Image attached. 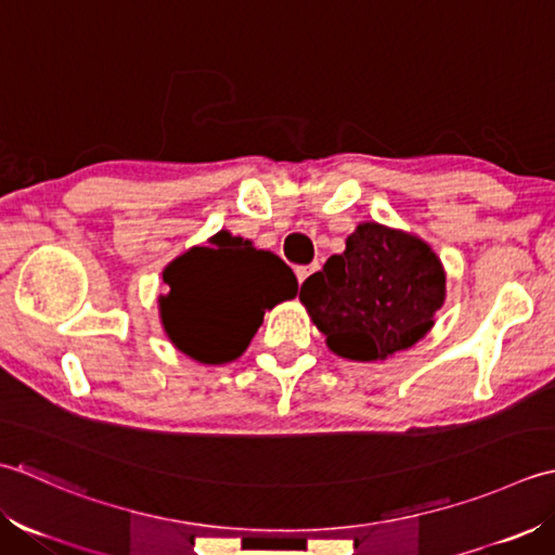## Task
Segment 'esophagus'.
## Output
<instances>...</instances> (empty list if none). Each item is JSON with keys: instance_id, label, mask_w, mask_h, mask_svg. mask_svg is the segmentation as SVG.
<instances>
[{"instance_id": "1", "label": "esophagus", "mask_w": 555, "mask_h": 555, "mask_svg": "<svg viewBox=\"0 0 555 555\" xmlns=\"http://www.w3.org/2000/svg\"><path fill=\"white\" fill-rule=\"evenodd\" d=\"M315 270H319V266H299L297 270H294V273H297V280H299V285L304 280H307L311 273H315Z\"/></svg>"}]
</instances>
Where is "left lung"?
<instances>
[{"instance_id": "8db88e82", "label": "left lung", "mask_w": 555, "mask_h": 555, "mask_svg": "<svg viewBox=\"0 0 555 555\" xmlns=\"http://www.w3.org/2000/svg\"><path fill=\"white\" fill-rule=\"evenodd\" d=\"M299 301L333 354L383 361L431 331L446 304V268L422 236L366 220L343 254L304 280Z\"/></svg>"}]
</instances>
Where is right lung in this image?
<instances>
[{
  "label": "right lung",
  "mask_w": 555,
  "mask_h": 555,
  "mask_svg": "<svg viewBox=\"0 0 555 555\" xmlns=\"http://www.w3.org/2000/svg\"><path fill=\"white\" fill-rule=\"evenodd\" d=\"M165 282L169 292L157 299L163 331L198 364L240 359L266 309L297 297V278L280 256L228 230L177 256Z\"/></svg>",
  "instance_id": "right-lung-1"
}]
</instances>
